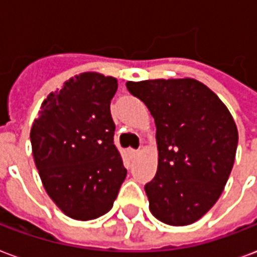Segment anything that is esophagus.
I'll list each match as a JSON object with an SVG mask.
<instances>
[{
    "instance_id": "34e87169",
    "label": "esophagus",
    "mask_w": 257,
    "mask_h": 257,
    "mask_svg": "<svg viewBox=\"0 0 257 257\" xmlns=\"http://www.w3.org/2000/svg\"><path fill=\"white\" fill-rule=\"evenodd\" d=\"M128 153H129V157H131V158H135V157L138 156V150H134V149H131Z\"/></svg>"
}]
</instances>
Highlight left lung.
Here are the masks:
<instances>
[{
	"instance_id": "8db88e82",
	"label": "left lung",
	"mask_w": 257,
	"mask_h": 257,
	"mask_svg": "<svg viewBox=\"0 0 257 257\" xmlns=\"http://www.w3.org/2000/svg\"><path fill=\"white\" fill-rule=\"evenodd\" d=\"M154 118L156 178L145 186L149 208L169 226H189L216 204L231 173L238 131L215 92L194 78L128 81Z\"/></svg>"
}]
</instances>
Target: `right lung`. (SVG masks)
Masks as SVG:
<instances>
[{
	"label": "right lung",
	"mask_w": 257,
	"mask_h": 257,
	"mask_svg": "<svg viewBox=\"0 0 257 257\" xmlns=\"http://www.w3.org/2000/svg\"><path fill=\"white\" fill-rule=\"evenodd\" d=\"M118 81L95 71L71 77L42 101L30 131L44 189L64 215L92 220L112 208L126 178L114 146L110 103Z\"/></svg>",
	"instance_id": "obj_1"
}]
</instances>
